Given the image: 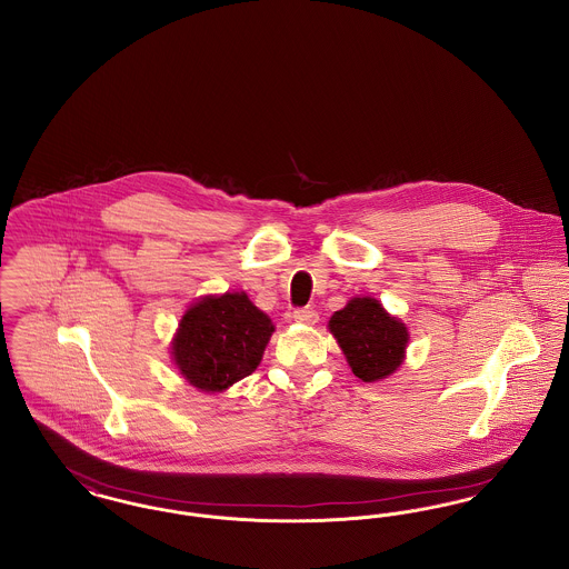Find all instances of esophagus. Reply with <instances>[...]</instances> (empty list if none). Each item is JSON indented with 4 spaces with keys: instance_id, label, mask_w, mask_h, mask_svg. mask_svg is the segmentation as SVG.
<instances>
[{
    "instance_id": "34e87169",
    "label": "esophagus",
    "mask_w": 569,
    "mask_h": 569,
    "mask_svg": "<svg viewBox=\"0 0 569 569\" xmlns=\"http://www.w3.org/2000/svg\"><path fill=\"white\" fill-rule=\"evenodd\" d=\"M292 318L300 322V325H316L318 320H320V316H318V311L316 309H311V307H300L297 309L295 313H292Z\"/></svg>"
}]
</instances>
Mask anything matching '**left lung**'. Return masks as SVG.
Returning <instances> with one entry per match:
<instances>
[{
    "mask_svg": "<svg viewBox=\"0 0 569 569\" xmlns=\"http://www.w3.org/2000/svg\"><path fill=\"white\" fill-rule=\"evenodd\" d=\"M330 332L346 353L353 376L362 381L388 378L406 356L407 328L386 313L376 298H352L328 322Z\"/></svg>",
    "mask_w": 569,
    "mask_h": 569,
    "instance_id": "obj_1",
    "label": "left lung"
}]
</instances>
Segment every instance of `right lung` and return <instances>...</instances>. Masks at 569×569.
Listing matches in <instances>:
<instances>
[{
  "mask_svg": "<svg viewBox=\"0 0 569 569\" xmlns=\"http://www.w3.org/2000/svg\"><path fill=\"white\" fill-rule=\"evenodd\" d=\"M272 330L243 292L202 298L183 316L172 356L191 386L219 392L256 371Z\"/></svg>",
  "mask_w": 569,
  "mask_h": 569,
  "instance_id": "1",
  "label": "right lung"
}]
</instances>
